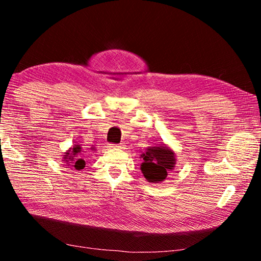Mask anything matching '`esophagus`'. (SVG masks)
<instances>
[{"mask_svg":"<svg viewBox=\"0 0 261 261\" xmlns=\"http://www.w3.org/2000/svg\"><path fill=\"white\" fill-rule=\"evenodd\" d=\"M123 146H124V145L123 144H120V145H114V144H112V145H109V148H123Z\"/></svg>","mask_w":261,"mask_h":261,"instance_id":"34e87169","label":"esophagus"}]
</instances>
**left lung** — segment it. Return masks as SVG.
Here are the masks:
<instances>
[{
  "label": "left lung",
  "mask_w": 261,
  "mask_h": 261,
  "mask_svg": "<svg viewBox=\"0 0 261 261\" xmlns=\"http://www.w3.org/2000/svg\"><path fill=\"white\" fill-rule=\"evenodd\" d=\"M140 156L143 159L140 170L149 183L163 182L168 176V171L174 170L176 165L174 149L166 144L148 147Z\"/></svg>",
  "instance_id": "left-lung-1"
}]
</instances>
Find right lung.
I'll return each instance as SVG.
<instances>
[{
    "mask_svg": "<svg viewBox=\"0 0 261 261\" xmlns=\"http://www.w3.org/2000/svg\"><path fill=\"white\" fill-rule=\"evenodd\" d=\"M83 147L81 144H73L72 147H70L67 152L63 153L62 161L65 163V166L70 167L72 170H82L85 167V160H84Z\"/></svg>",
    "mask_w": 261,
    "mask_h": 261,
    "instance_id": "add662e5",
    "label": "right lung"
}]
</instances>
